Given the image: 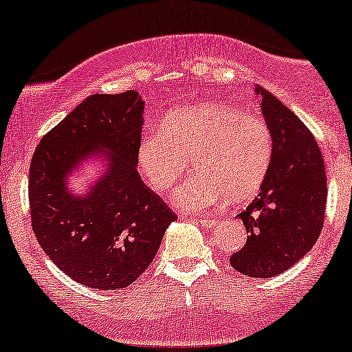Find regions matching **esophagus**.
<instances>
[{
    "label": "esophagus",
    "mask_w": 352,
    "mask_h": 352,
    "mask_svg": "<svg viewBox=\"0 0 352 352\" xmlns=\"http://www.w3.org/2000/svg\"><path fill=\"white\" fill-rule=\"evenodd\" d=\"M219 221L217 218H203V219H198V224H200V226H203V228H206V230H210V228H213V226H217Z\"/></svg>",
    "instance_id": "1"
}]
</instances>
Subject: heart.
Segmentation results:
<instances>
[{
    "label": "heart",
    "mask_w": 352,
    "mask_h": 352,
    "mask_svg": "<svg viewBox=\"0 0 352 352\" xmlns=\"http://www.w3.org/2000/svg\"><path fill=\"white\" fill-rule=\"evenodd\" d=\"M274 139L262 116L231 104H197L173 111L162 129L142 134L138 167L155 193H165L193 160L195 173L172 195L182 211H201L224 197L252 198L267 179Z\"/></svg>",
    "instance_id": "obj_1"
}]
</instances>
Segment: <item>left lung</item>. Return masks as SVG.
Returning a JSON list of instances; mask_svg holds the SVG:
<instances>
[{"instance_id": "8db88e82", "label": "left lung", "mask_w": 352, "mask_h": 352, "mask_svg": "<svg viewBox=\"0 0 352 352\" xmlns=\"http://www.w3.org/2000/svg\"><path fill=\"white\" fill-rule=\"evenodd\" d=\"M274 139V157L259 195L238 214L249 232L231 265L248 277L270 278L295 265L320 238L326 172L311 131L272 93L257 87Z\"/></svg>"}]
</instances>
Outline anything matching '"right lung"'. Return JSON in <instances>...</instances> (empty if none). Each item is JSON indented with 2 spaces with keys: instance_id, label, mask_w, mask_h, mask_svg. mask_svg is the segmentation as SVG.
<instances>
[{
  "instance_id": "obj_1",
  "label": "right lung",
  "mask_w": 352,
  "mask_h": 352,
  "mask_svg": "<svg viewBox=\"0 0 352 352\" xmlns=\"http://www.w3.org/2000/svg\"><path fill=\"white\" fill-rule=\"evenodd\" d=\"M138 91L91 95L50 129L32 155L29 206L41 248L85 287L124 289L154 261L177 214L138 172L144 122ZM108 151L109 168L85 195L66 179L87 158Z\"/></svg>"
}]
</instances>
